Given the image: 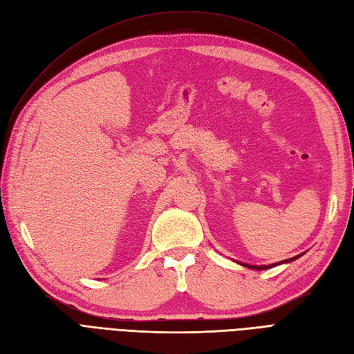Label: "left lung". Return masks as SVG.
Instances as JSON below:
<instances>
[{"label": "left lung", "mask_w": 354, "mask_h": 354, "mask_svg": "<svg viewBox=\"0 0 354 354\" xmlns=\"http://www.w3.org/2000/svg\"><path fill=\"white\" fill-rule=\"evenodd\" d=\"M297 257H294V259H289V260H285V261H281V263H286V261H292V260H295ZM245 267H250V269H259V270H263V269H270V267H274V264H272V266H248V264H245Z\"/></svg>", "instance_id": "1"}]
</instances>
